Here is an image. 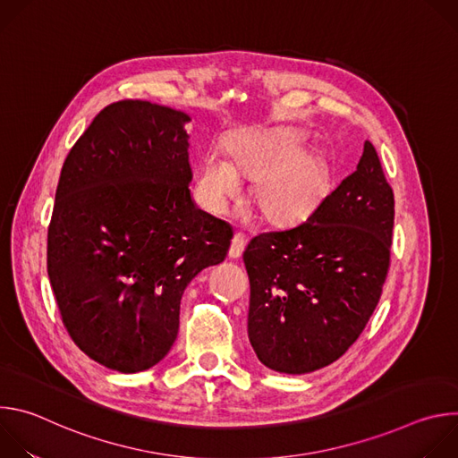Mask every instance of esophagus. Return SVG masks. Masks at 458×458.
<instances>
[{"mask_svg":"<svg viewBox=\"0 0 458 458\" xmlns=\"http://www.w3.org/2000/svg\"><path fill=\"white\" fill-rule=\"evenodd\" d=\"M244 246H246V237L242 232H235L233 239H232V244H230V250H228V255L232 259H239L244 251Z\"/></svg>","mask_w":458,"mask_h":458,"instance_id":"34e87169","label":"esophagus"}]
</instances>
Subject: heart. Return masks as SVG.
<instances>
[{
	"label": "heart",
	"instance_id": "b5f03b06",
	"mask_svg": "<svg viewBox=\"0 0 458 458\" xmlns=\"http://www.w3.org/2000/svg\"><path fill=\"white\" fill-rule=\"evenodd\" d=\"M293 143L284 136H251L239 141L232 159L221 150L203 156L195 182L208 210L223 214L242 191V177L259 175L255 199L276 221H292L313 208L324 186V174L311 156H292Z\"/></svg>",
	"mask_w": 458,
	"mask_h": 458
}]
</instances>
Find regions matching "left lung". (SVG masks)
Returning <instances> with one entry per match:
<instances>
[{
	"instance_id": "left-lung-1",
	"label": "left lung",
	"mask_w": 458,
	"mask_h": 458,
	"mask_svg": "<svg viewBox=\"0 0 458 458\" xmlns=\"http://www.w3.org/2000/svg\"><path fill=\"white\" fill-rule=\"evenodd\" d=\"M394 217V190L366 141L357 170L306 221L248 242V337L260 362L297 375L346 353L382 295Z\"/></svg>"
}]
</instances>
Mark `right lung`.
<instances>
[{
  "label": "right lung",
  "mask_w": 458,
  "mask_h": 458,
  "mask_svg": "<svg viewBox=\"0 0 458 458\" xmlns=\"http://www.w3.org/2000/svg\"><path fill=\"white\" fill-rule=\"evenodd\" d=\"M182 112L105 106L63 163L47 239L61 320L92 360L136 373L179 330L186 284L225 260L233 230L190 198Z\"/></svg>",
  "instance_id": "right-lung-1"
}]
</instances>
